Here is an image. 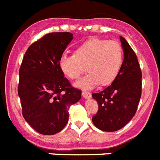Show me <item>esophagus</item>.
Here are the masks:
<instances>
[{
	"label": "esophagus",
	"mask_w": 160,
	"mask_h": 160,
	"mask_svg": "<svg viewBox=\"0 0 160 160\" xmlns=\"http://www.w3.org/2000/svg\"><path fill=\"white\" fill-rule=\"evenodd\" d=\"M82 96L84 97V98H89L90 97H91V93H89V92L83 91L82 92Z\"/></svg>",
	"instance_id": "obj_1"
}]
</instances>
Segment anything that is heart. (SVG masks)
<instances>
[{
  "mask_svg": "<svg viewBox=\"0 0 160 160\" xmlns=\"http://www.w3.org/2000/svg\"><path fill=\"white\" fill-rule=\"evenodd\" d=\"M123 59L122 48L118 42L94 38L78 47L75 54H63L60 58L59 68L66 77L76 80L85 67L89 73L75 85L91 89L99 83L111 84L122 67Z\"/></svg>",
  "mask_w": 160,
  "mask_h": 160,
  "instance_id": "b5f03b06",
  "label": "heart"
}]
</instances>
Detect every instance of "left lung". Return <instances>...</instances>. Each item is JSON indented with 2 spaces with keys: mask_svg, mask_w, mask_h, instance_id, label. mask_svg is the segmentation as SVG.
Listing matches in <instances>:
<instances>
[{
  "mask_svg": "<svg viewBox=\"0 0 160 160\" xmlns=\"http://www.w3.org/2000/svg\"><path fill=\"white\" fill-rule=\"evenodd\" d=\"M124 52L122 67L111 85L92 94L98 103V112L92 118L97 128L116 132L126 126L136 113L141 97V70L135 52L120 36Z\"/></svg>",
  "mask_w": 160,
  "mask_h": 160,
  "instance_id": "left-lung-1",
  "label": "left lung"
}]
</instances>
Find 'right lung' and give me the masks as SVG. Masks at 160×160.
Wrapping results in <instances>:
<instances>
[{
  "instance_id": "add662e5",
  "label": "right lung",
  "mask_w": 160,
  "mask_h": 160,
  "mask_svg": "<svg viewBox=\"0 0 160 160\" xmlns=\"http://www.w3.org/2000/svg\"><path fill=\"white\" fill-rule=\"evenodd\" d=\"M73 39L68 32L50 33L31 44L19 68L18 94L22 114L40 134L54 135L68 122V110L81 98L59 68V60Z\"/></svg>"
}]
</instances>
